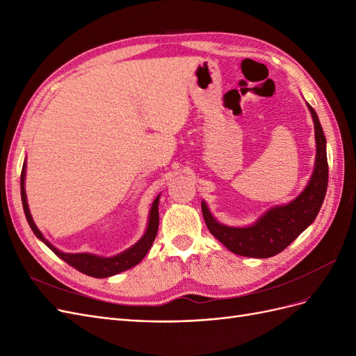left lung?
<instances>
[{
  "mask_svg": "<svg viewBox=\"0 0 356 356\" xmlns=\"http://www.w3.org/2000/svg\"><path fill=\"white\" fill-rule=\"evenodd\" d=\"M307 108L315 124L316 157L307 186L296 199L267 209L255 222L245 227H232V225L218 222L211 213L207 202L202 200L203 220L211 234L229 251L252 258L273 257L282 252L315 221L327 193L328 161L327 141L318 114L309 104Z\"/></svg>",
  "mask_w": 356,
  "mask_h": 356,
  "instance_id": "1",
  "label": "left lung"
}]
</instances>
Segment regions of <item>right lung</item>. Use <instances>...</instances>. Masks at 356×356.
<instances>
[{
  "label": "right lung",
  "instance_id": "add662e5",
  "mask_svg": "<svg viewBox=\"0 0 356 356\" xmlns=\"http://www.w3.org/2000/svg\"><path fill=\"white\" fill-rule=\"evenodd\" d=\"M25 177H26V161H24V168H22V175H20V196H22V204H24V211H25V217L28 220V224L31 230L34 232L37 238L47 245L50 250L55 252L59 258H62L63 261L68 263L70 266L77 268L79 272L89 275L93 277H110L114 275L122 273L127 268H131L136 266L138 263H141L143 258L147 255V252L152 248L157 229H159V200L160 195L154 199L152 209H149L148 213V222H147V230L143 234V238L139 239L135 245L131 248H127L126 251L113 255V257H102V255H96L90 252H79V254H70V252H62L58 250L56 246H53L42 233L38 230L35 225L34 220H32V215L28 207V199H26V191H25Z\"/></svg>",
  "mask_w": 356,
  "mask_h": 356
}]
</instances>
